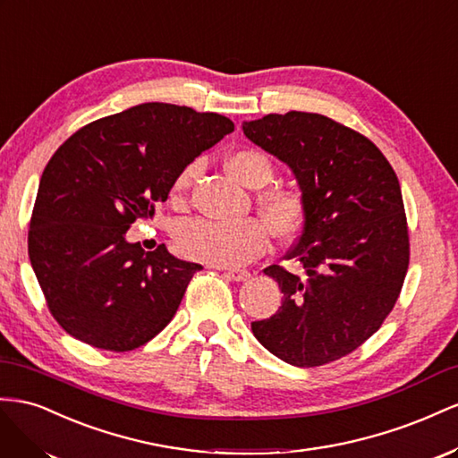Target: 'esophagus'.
<instances>
[{
    "mask_svg": "<svg viewBox=\"0 0 458 458\" xmlns=\"http://www.w3.org/2000/svg\"><path fill=\"white\" fill-rule=\"evenodd\" d=\"M225 274H226V276H228L230 280H233V282H245L247 278L251 276L250 270H240V268H230V270H226Z\"/></svg>",
    "mask_w": 458,
    "mask_h": 458,
    "instance_id": "1",
    "label": "esophagus"
}]
</instances>
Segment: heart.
I'll return each instance as SVG.
<instances>
[{"label": "heart", "instance_id": "heart-1", "mask_svg": "<svg viewBox=\"0 0 458 458\" xmlns=\"http://www.w3.org/2000/svg\"><path fill=\"white\" fill-rule=\"evenodd\" d=\"M226 166L230 174L247 188H263L274 176L270 157L259 149L233 151ZM195 176V165L182 168L173 182L171 198L182 201ZM260 208L270 228L280 238H292L305 218V198L293 188H270L260 193ZM270 242L268 228L259 218L236 222L198 218L186 222L176 236L180 253L213 267H240L267 251Z\"/></svg>", "mask_w": 458, "mask_h": 458}]
</instances>
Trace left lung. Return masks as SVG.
I'll use <instances>...</instances> for the list:
<instances>
[{
	"label": "left lung",
	"mask_w": 458,
	"mask_h": 458,
	"mask_svg": "<svg viewBox=\"0 0 458 458\" xmlns=\"http://www.w3.org/2000/svg\"><path fill=\"white\" fill-rule=\"evenodd\" d=\"M243 134L292 168L305 198L301 233L270 265L282 307L251 322L272 355L310 369L349 355L394 309L409 268V228L394 168L374 143L318 113L290 111L243 123Z\"/></svg>",
	"instance_id": "left-lung-1"
}]
</instances>
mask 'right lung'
<instances>
[{"instance_id":"add662e5","label":"right lung","mask_w":458,"mask_h":458,"mask_svg":"<svg viewBox=\"0 0 458 458\" xmlns=\"http://www.w3.org/2000/svg\"><path fill=\"white\" fill-rule=\"evenodd\" d=\"M233 123L171 103H141L86 124L51 157L38 188L29 257L61 328L107 351L148 344L176 315L201 265L126 242L173 182Z\"/></svg>"}]
</instances>
